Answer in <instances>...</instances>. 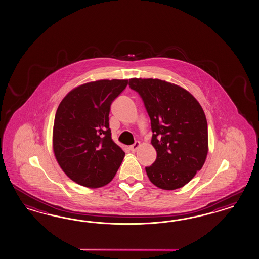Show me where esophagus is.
I'll return each instance as SVG.
<instances>
[{
	"label": "esophagus",
	"instance_id": "esophagus-1",
	"mask_svg": "<svg viewBox=\"0 0 259 259\" xmlns=\"http://www.w3.org/2000/svg\"><path fill=\"white\" fill-rule=\"evenodd\" d=\"M140 142H135V143L133 144V146H131V147H130V149L132 150V152H135L138 148H140Z\"/></svg>",
	"mask_w": 259,
	"mask_h": 259
}]
</instances>
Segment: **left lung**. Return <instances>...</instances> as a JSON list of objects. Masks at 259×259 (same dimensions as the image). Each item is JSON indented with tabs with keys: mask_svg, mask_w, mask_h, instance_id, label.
Masks as SVG:
<instances>
[{
	"mask_svg": "<svg viewBox=\"0 0 259 259\" xmlns=\"http://www.w3.org/2000/svg\"><path fill=\"white\" fill-rule=\"evenodd\" d=\"M140 95L152 130L151 145L157 158L146 167L149 181L163 190L188 184L201 169L208 153L205 113L186 90L158 78H131Z\"/></svg>",
	"mask_w": 259,
	"mask_h": 259,
	"instance_id": "1",
	"label": "left lung"
}]
</instances>
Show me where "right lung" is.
Instances as JSON below:
<instances>
[{
  "label": "right lung",
  "instance_id": "add662e5",
  "mask_svg": "<svg viewBox=\"0 0 259 259\" xmlns=\"http://www.w3.org/2000/svg\"><path fill=\"white\" fill-rule=\"evenodd\" d=\"M127 79H101L75 87L61 100L53 127V151L74 183L98 188L115 176L125 152L111 139V104Z\"/></svg>",
  "mask_w": 259,
  "mask_h": 259
}]
</instances>
